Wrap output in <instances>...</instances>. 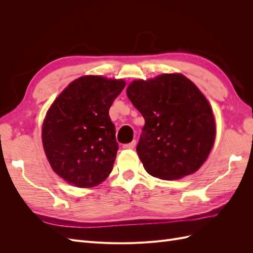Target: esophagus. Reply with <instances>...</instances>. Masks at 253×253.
Wrapping results in <instances>:
<instances>
[{"mask_svg": "<svg viewBox=\"0 0 253 253\" xmlns=\"http://www.w3.org/2000/svg\"><path fill=\"white\" fill-rule=\"evenodd\" d=\"M135 145H136V140H133L132 142L122 145V148H124V149H134Z\"/></svg>", "mask_w": 253, "mask_h": 253, "instance_id": "esophagus-1", "label": "esophagus"}]
</instances>
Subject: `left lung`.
<instances>
[{"label":"left lung","instance_id":"1","mask_svg":"<svg viewBox=\"0 0 253 253\" xmlns=\"http://www.w3.org/2000/svg\"><path fill=\"white\" fill-rule=\"evenodd\" d=\"M126 95L145 125L136 151L145 171L160 179L196 172L215 139L209 102L195 84L179 74L133 81Z\"/></svg>","mask_w":253,"mask_h":253}]
</instances>
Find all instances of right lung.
<instances>
[{
  "label": "right lung",
  "instance_id": "1",
  "mask_svg": "<svg viewBox=\"0 0 253 253\" xmlns=\"http://www.w3.org/2000/svg\"><path fill=\"white\" fill-rule=\"evenodd\" d=\"M124 80L84 76L59 95L43 122L42 141L60 177L79 188L102 182L118 151L109 111L125 88Z\"/></svg>",
  "mask_w": 253,
  "mask_h": 253
}]
</instances>
